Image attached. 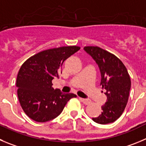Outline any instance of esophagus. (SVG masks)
I'll use <instances>...</instances> for the list:
<instances>
[{
	"label": "esophagus",
	"instance_id": "esophagus-1",
	"mask_svg": "<svg viewBox=\"0 0 146 146\" xmlns=\"http://www.w3.org/2000/svg\"><path fill=\"white\" fill-rule=\"evenodd\" d=\"M79 99L81 102H83V103L85 104H90V103H91V100H90V99H83V98H79Z\"/></svg>",
	"mask_w": 146,
	"mask_h": 146
}]
</instances>
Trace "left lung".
Returning a JSON list of instances; mask_svg holds the SVG:
<instances>
[{
	"label": "left lung",
	"mask_w": 146,
	"mask_h": 146,
	"mask_svg": "<svg viewBox=\"0 0 146 146\" xmlns=\"http://www.w3.org/2000/svg\"><path fill=\"white\" fill-rule=\"evenodd\" d=\"M84 50L98 64L101 72L100 86L106 90L107 101L102 107L99 117L92 118L96 123L105 125L116 121L126 107L131 81L123 62L112 53L97 46H86Z\"/></svg>",
	"instance_id": "left-lung-1"
}]
</instances>
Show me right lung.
<instances>
[{
  "instance_id": "right-lung-1",
  "label": "right lung",
  "mask_w": 146,
  "mask_h": 146,
  "mask_svg": "<svg viewBox=\"0 0 146 146\" xmlns=\"http://www.w3.org/2000/svg\"><path fill=\"white\" fill-rule=\"evenodd\" d=\"M80 49L78 46L49 49L30 57L22 64L16 79L17 94L29 117L38 122L51 120L62 112L70 99L76 97L73 94L54 89L52 81L62 73L64 61Z\"/></svg>"
}]
</instances>
